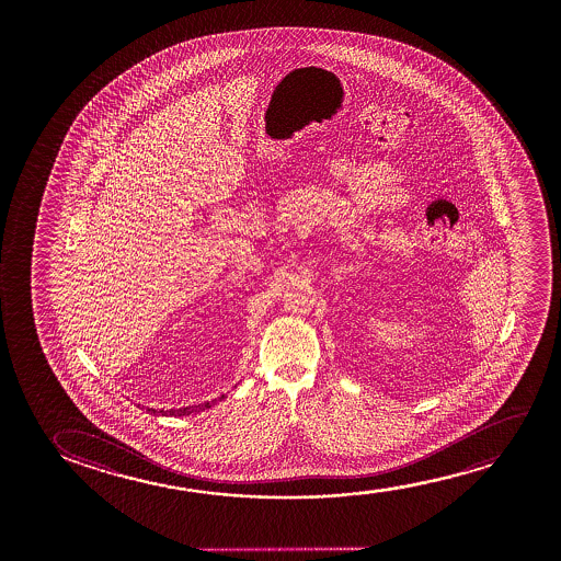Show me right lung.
<instances>
[{"instance_id": "1", "label": "right lung", "mask_w": 561, "mask_h": 561, "mask_svg": "<svg viewBox=\"0 0 561 561\" xmlns=\"http://www.w3.org/2000/svg\"><path fill=\"white\" fill-rule=\"evenodd\" d=\"M180 412H182V410H180ZM180 412H178V414H180Z\"/></svg>"}]
</instances>
